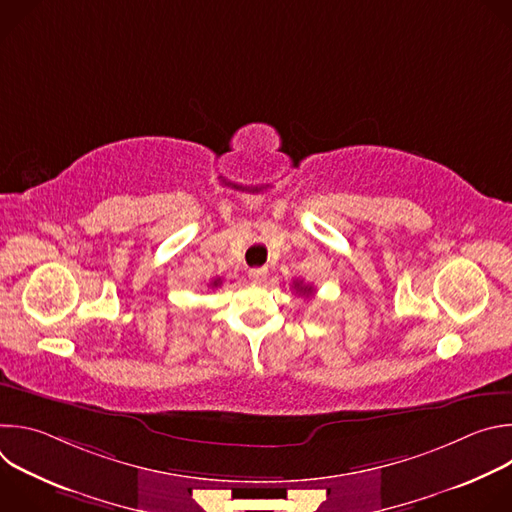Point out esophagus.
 Instances as JSON below:
<instances>
[{
	"mask_svg": "<svg viewBox=\"0 0 512 512\" xmlns=\"http://www.w3.org/2000/svg\"><path fill=\"white\" fill-rule=\"evenodd\" d=\"M249 277H251L253 281L261 283V281H265V279H267V269H265V267H255V269H251V271H249Z\"/></svg>",
	"mask_w": 512,
	"mask_h": 512,
	"instance_id": "1",
	"label": "esophagus"
}]
</instances>
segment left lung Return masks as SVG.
Wrapping results in <instances>:
<instances>
[{
  "label": "left lung",
  "instance_id": "8db88e82",
  "mask_svg": "<svg viewBox=\"0 0 512 512\" xmlns=\"http://www.w3.org/2000/svg\"><path fill=\"white\" fill-rule=\"evenodd\" d=\"M294 287H296V291H300V294H304V296H310L314 291L312 285H304L302 281H294Z\"/></svg>",
  "mask_w": 512,
  "mask_h": 512
}]
</instances>
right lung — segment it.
I'll list each match as a JSON object with an SVG mask.
<instances>
[{
    "label": "right lung",
    "mask_w": 512,
    "mask_h": 512,
    "mask_svg": "<svg viewBox=\"0 0 512 512\" xmlns=\"http://www.w3.org/2000/svg\"><path fill=\"white\" fill-rule=\"evenodd\" d=\"M210 285H212V287H216V285H221V279H214V281H212Z\"/></svg>",
    "instance_id": "obj_1"
}]
</instances>
